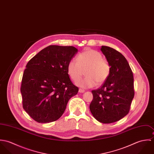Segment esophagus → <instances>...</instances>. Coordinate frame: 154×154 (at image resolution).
<instances>
[{"mask_svg":"<svg viewBox=\"0 0 154 154\" xmlns=\"http://www.w3.org/2000/svg\"><path fill=\"white\" fill-rule=\"evenodd\" d=\"M85 91L84 90V89H81V88H79V92H81V93H83V92H84Z\"/></svg>","mask_w":154,"mask_h":154,"instance_id":"34e87169","label":"esophagus"}]
</instances>
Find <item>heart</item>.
<instances>
[{"label":"heart","instance_id":"b5f03b06","mask_svg":"<svg viewBox=\"0 0 154 154\" xmlns=\"http://www.w3.org/2000/svg\"><path fill=\"white\" fill-rule=\"evenodd\" d=\"M84 70L87 76L78 81L76 84L82 88H92L97 84L101 85L107 80L111 72V66L100 52L87 49L78 55L76 61L71 60L67 66V74L74 81L82 77Z\"/></svg>","mask_w":154,"mask_h":154}]
</instances>
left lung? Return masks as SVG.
<instances>
[{
    "label": "left lung",
    "mask_w": 154,
    "mask_h": 154,
    "mask_svg": "<svg viewBox=\"0 0 154 154\" xmlns=\"http://www.w3.org/2000/svg\"><path fill=\"white\" fill-rule=\"evenodd\" d=\"M101 50L110 63L111 72L100 88L92 91L93 100L89 109L98 122L111 123L129 112L134 95L133 75L122 53L108 46L103 45Z\"/></svg>",
    "instance_id": "obj_1"
}]
</instances>
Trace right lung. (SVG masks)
<instances>
[{
	"instance_id": "obj_1",
	"label": "right lung",
	"mask_w": 154,
	"mask_h": 154,
	"mask_svg": "<svg viewBox=\"0 0 154 154\" xmlns=\"http://www.w3.org/2000/svg\"><path fill=\"white\" fill-rule=\"evenodd\" d=\"M73 46L49 45L26 64L22 76V106L38 123L58 120L66 110L69 99L79 88L67 72L68 63L77 53Z\"/></svg>"
}]
</instances>
